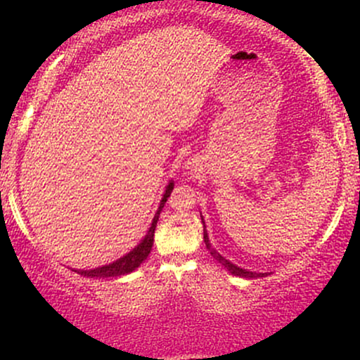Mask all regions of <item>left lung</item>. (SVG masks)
<instances>
[{
  "instance_id": "left-lung-1",
  "label": "left lung",
  "mask_w": 360,
  "mask_h": 360,
  "mask_svg": "<svg viewBox=\"0 0 360 360\" xmlns=\"http://www.w3.org/2000/svg\"><path fill=\"white\" fill-rule=\"evenodd\" d=\"M203 225H205V221H203ZM203 238H205V243H206V249L210 250V254H212L213 257L217 259L218 262L221 264V266H225L226 269H229L230 272H232V274H235V276H240V278H249V279H250V278H260V276H262V278H264V274H257V272L245 271V269H242V267H237V266H235V264L230 262V260L223 259L221 255L218 254V252L213 249L212 243H210V240H208V233H206V229H205V232H203Z\"/></svg>"
}]
</instances>
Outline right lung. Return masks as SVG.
Listing matches in <instances>:
<instances>
[{"mask_svg":"<svg viewBox=\"0 0 360 360\" xmlns=\"http://www.w3.org/2000/svg\"><path fill=\"white\" fill-rule=\"evenodd\" d=\"M172 188H174V184H172V183L167 186L166 194H164L162 201H160L159 210H157L154 220H152V226L148 229L146 238H143V240L140 242L134 250L128 252L125 257L118 259L117 262L110 264V266H103V267H98V269H91V271H77V272H79L81 276H86V278H117V276L128 274V272L137 269L140 264H142L143 260L148 257V254H150L152 243H154V233H155L157 220H159V214H160V212H162L164 205H166V201H167V198L171 196Z\"/></svg>","mask_w":360,"mask_h":360,"instance_id":"obj_1","label":"right lung"}]
</instances>
